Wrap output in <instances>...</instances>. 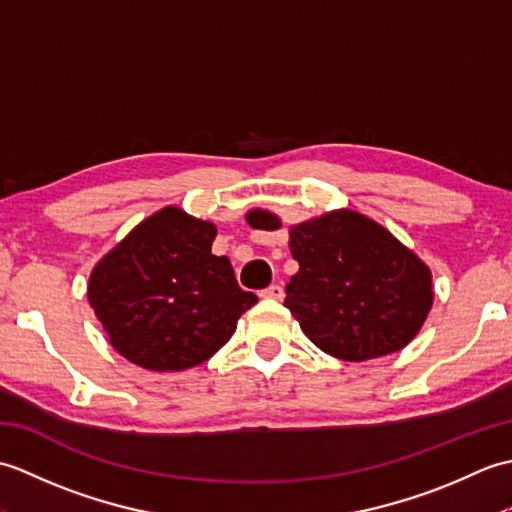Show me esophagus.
<instances>
[{
  "label": "esophagus",
  "mask_w": 512,
  "mask_h": 512,
  "mask_svg": "<svg viewBox=\"0 0 512 512\" xmlns=\"http://www.w3.org/2000/svg\"><path fill=\"white\" fill-rule=\"evenodd\" d=\"M262 297L264 299H281V297H284V288H281L279 284L268 286L266 290H262Z\"/></svg>",
  "instance_id": "esophagus-1"
}]
</instances>
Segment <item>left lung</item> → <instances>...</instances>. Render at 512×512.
Masks as SVG:
<instances>
[{
    "instance_id": "left-lung-1",
    "label": "left lung",
    "mask_w": 512,
    "mask_h": 512,
    "mask_svg": "<svg viewBox=\"0 0 512 512\" xmlns=\"http://www.w3.org/2000/svg\"><path fill=\"white\" fill-rule=\"evenodd\" d=\"M246 222L277 231L270 211ZM290 277L284 306L308 339L343 361H369L405 347L431 310V270L369 217L341 209L290 228Z\"/></svg>"
}]
</instances>
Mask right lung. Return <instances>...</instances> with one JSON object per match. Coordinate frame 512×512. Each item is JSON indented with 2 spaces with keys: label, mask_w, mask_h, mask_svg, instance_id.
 Segmentation results:
<instances>
[{
  "label": "right lung",
  "mask_w": 512,
  "mask_h": 512,
  "mask_svg": "<svg viewBox=\"0 0 512 512\" xmlns=\"http://www.w3.org/2000/svg\"><path fill=\"white\" fill-rule=\"evenodd\" d=\"M217 228L178 206L140 222L94 266L88 299L114 350L151 372L200 365L231 339L257 297L237 286Z\"/></svg>",
  "instance_id": "right-lung-1"
}]
</instances>
